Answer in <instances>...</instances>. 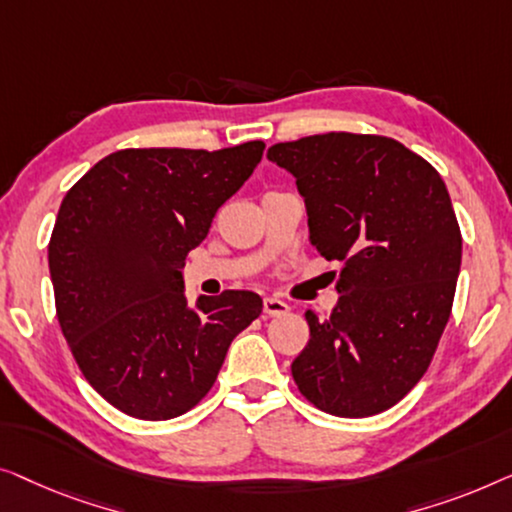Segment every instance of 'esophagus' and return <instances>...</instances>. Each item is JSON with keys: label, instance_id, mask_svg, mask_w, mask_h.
I'll list each match as a JSON object with an SVG mask.
<instances>
[{"label": "esophagus", "instance_id": "34e87169", "mask_svg": "<svg viewBox=\"0 0 512 512\" xmlns=\"http://www.w3.org/2000/svg\"><path fill=\"white\" fill-rule=\"evenodd\" d=\"M264 313L269 315V318H283V315L290 313V306H287L285 301L276 299V297H266L264 299Z\"/></svg>", "mask_w": 512, "mask_h": 512}]
</instances>
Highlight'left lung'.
I'll return each mask as SVG.
<instances>
[{
    "label": "left lung",
    "instance_id": "1",
    "mask_svg": "<svg viewBox=\"0 0 512 512\" xmlns=\"http://www.w3.org/2000/svg\"><path fill=\"white\" fill-rule=\"evenodd\" d=\"M297 178L311 243L341 262L338 306L308 311L311 341L292 362L299 392L338 417L383 413L427 373L455 301L462 232L443 178L403 143L329 132L276 143Z\"/></svg>",
    "mask_w": 512,
    "mask_h": 512
}]
</instances>
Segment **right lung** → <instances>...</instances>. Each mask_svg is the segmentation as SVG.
Returning a JSON list of instances; mask_svg holds the SVG:
<instances>
[{
	"instance_id": "obj_1",
	"label": "right lung",
	"mask_w": 512,
	"mask_h": 512,
	"mask_svg": "<svg viewBox=\"0 0 512 512\" xmlns=\"http://www.w3.org/2000/svg\"><path fill=\"white\" fill-rule=\"evenodd\" d=\"M264 141L222 150L125 148L62 199L48 243L55 313L78 369L139 420H171L211 392L262 313L248 290L187 306L181 269L218 208L248 181Z\"/></svg>"
}]
</instances>
